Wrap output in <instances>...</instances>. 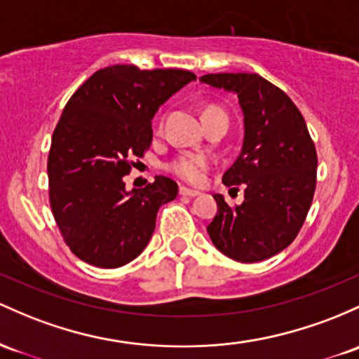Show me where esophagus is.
Instances as JSON below:
<instances>
[{
  "label": "esophagus",
  "instance_id": "1",
  "mask_svg": "<svg viewBox=\"0 0 359 359\" xmlns=\"http://www.w3.org/2000/svg\"><path fill=\"white\" fill-rule=\"evenodd\" d=\"M179 192H180V196H184V198H198L199 196L198 191H191V189H187V187H180Z\"/></svg>",
  "mask_w": 359,
  "mask_h": 359
}]
</instances>
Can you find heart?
Here are the masks:
<instances>
[{
  "instance_id": "obj_1",
  "label": "heart",
  "mask_w": 359,
  "mask_h": 359,
  "mask_svg": "<svg viewBox=\"0 0 359 359\" xmlns=\"http://www.w3.org/2000/svg\"><path fill=\"white\" fill-rule=\"evenodd\" d=\"M211 110L215 109L206 110V112H211ZM208 168H210V160L203 155H194V153L177 156L175 160L168 163V170L189 184L203 182L204 173H206Z\"/></svg>"
}]
</instances>
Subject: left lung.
Masks as SVG:
<instances>
[{"mask_svg":"<svg viewBox=\"0 0 359 359\" xmlns=\"http://www.w3.org/2000/svg\"><path fill=\"white\" fill-rule=\"evenodd\" d=\"M201 83L238 97L243 143L224 172V186H243V203L230 208L215 194L218 212L208 224L215 247L238 262H261L297 238L312 206L317 153L305 119L278 86L257 73L204 74Z\"/></svg>","mask_w":359,"mask_h":359,"instance_id":"8db88e82","label":"left lung"}]
</instances>
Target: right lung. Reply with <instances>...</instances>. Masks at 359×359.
<instances>
[{"mask_svg":"<svg viewBox=\"0 0 359 359\" xmlns=\"http://www.w3.org/2000/svg\"><path fill=\"white\" fill-rule=\"evenodd\" d=\"M196 80L184 69H98L69 98L53 135L49 201L62 238L76 257L114 269L135 261L155 231L161 204L179 194L168 177L126 191L133 156L151 144L160 105Z\"/></svg>","mask_w":359,"mask_h":359,"instance_id":"right-lung-1","label":"right lung"}]
</instances>
